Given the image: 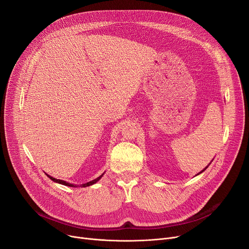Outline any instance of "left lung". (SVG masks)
Listing matches in <instances>:
<instances>
[{
  "mask_svg": "<svg viewBox=\"0 0 249 249\" xmlns=\"http://www.w3.org/2000/svg\"><path fill=\"white\" fill-rule=\"evenodd\" d=\"M207 167H208V166H207ZM207 167H206V168H207ZM206 168H205V169H206ZM205 169H204V171H205ZM204 171H202V172H204ZM202 172H201V173H202Z\"/></svg>",
  "mask_w": 249,
  "mask_h": 249,
  "instance_id": "left-lung-1",
  "label": "left lung"
}]
</instances>
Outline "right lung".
Instances as JSON below:
<instances>
[{"label": "right lung", "instance_id": "add662e5", "mask_svg": "<svg viewBox=\"0 0 249 249\" xmlns=\"http://www.w3.org/2000/svg\"><path fill=\"white\" fill-rule=\"evenodd\" d=\"M104 175V174H103ZM103 175H101L99 178H97L96 179H94V180H90V181H89V182H86V184H83V185H81V186H78V187H81V188H85V187H89V186H91V185H94L95 182H97L102 177H103ZM50 179H52L53 181H55V182H58V184H61V185H64V186H69V187H76V186H74V185H72V184H70V182H67V181H64V180H61V179H56V178H52V177H50V176H48V175H46Z\"/></svg>", "mask_w": 249, "mask_h": 249}]
</instances>
